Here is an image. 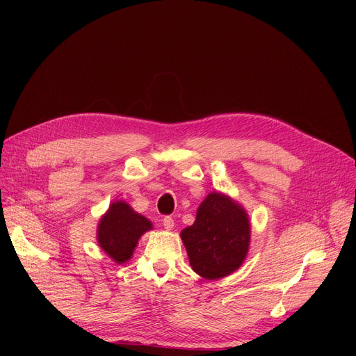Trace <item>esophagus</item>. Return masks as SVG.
Here are the masks:
<instances>
[{"label": "esophagus", "instance_id": "obj_1", "mask_svg": "<svg viewBox=\"0 0 356 356\" xmlns=\"http://www.w3.org/2000/svg\"><path fill=\"white\" fill-rule=\"evenodd\" d=\"M163 227H164L167 231L173 229V227H175L173 218H172V216H164V218H163Z\"/></svg>", "mask_w": 356, "mask_h": 356}]
</instances>
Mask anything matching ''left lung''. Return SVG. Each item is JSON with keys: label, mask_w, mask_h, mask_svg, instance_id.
Wrapping results in <instances>:
<instances>
[{"label": "left lung", "mask_w": 356, "mask_h": 356, "mask_svg": "<svg viewBox=\"0 0 356 356\" xmlns=\"http://www.w3.org/2000/svg\"><path fill=\"white\" fill-rule=\"evenodd\" d=\"M192 268L215 280L234 273L245 259L250 220L245 211L220 193H209L196 212L192 227L180 234Z\"/></svg>", "instance_id": "1"}]
</instances>
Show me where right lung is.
<instances>
[{"mask_svg":"<svg viewBox=\"0 0 356 356\" xmlns=\"http://www.w3.org/2000/svg\"><path fill=\"white\" fill-rule=\"evenodd\" d=\"M152 229V222L138 215L125 202L111 204L98 227L99 247L118 264L133 255L140 236Z\"/></svg>","mask_w":356,"mask_h":356,"instance_id":"obj_1","label":"right lung"}]
</instances>
